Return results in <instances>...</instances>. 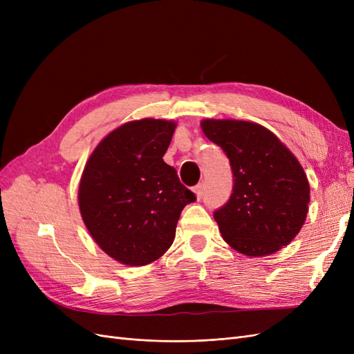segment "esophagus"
<instances>
[{"instance_id": "obj_1", "label": "esophagus", "mask_w": 354, "mask_h": 354, "mask_svg": "<svg viewBox=\"0 0 354 354\" xmlns=\"http://www.w3.org/2000/svg\"><path fill=\"white\" fill-rule=\"evenodd\" d=\"M194 192L196 194V198H198V199H201V198H202V195H203V185H202V183H199L198 186H195V187H194Z\"/></svg>"}]
</instances>
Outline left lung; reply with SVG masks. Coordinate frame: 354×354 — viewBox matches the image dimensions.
Wrapping results in <instances>:
<instances>
[{
    "label": "left lung",
    "instance_id": "left-lung-1",
    "mask_svg": "<svg viewBox=\"0 0 354 354\" xmlns=\"http://www.w3.org/2000/svg\"><path fill=\"white\" fill-rule=\"evenodd\" d=\"M201 127L226 153L233 173L229 201L214 211L223 239L250 257L279 251L307 217L310 186L303 167L259 124L205 120Z\"/></svg>",
    "mask_w": 354,
    "mask_h": 354
}]
</instances>
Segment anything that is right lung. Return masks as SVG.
Returning <instances> with one entry per match:
<instances>
[{"instance_id": "right-lung-1", "label": "right lung", "mask_w": 354, "mask_h": 354, "mask_svg": "<svg viewBox=\"0 0 354 354\" xmlns=\"http://www.w3.org/2000/svg\"><path fill=\"white\" fill-rule=\"evenodd\" d=\"M174 130L164 120L127 122L103 138L84 168L82 220L95 243L122 264L145 266L165 254L181 211L196 201L162 159Z\"/></svg>"}]
</instances>
